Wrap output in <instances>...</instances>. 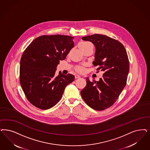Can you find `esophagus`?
<instances>
[{
	"instance_id": "1",
	"label": "esophagus",
	"mask_w": 150,
	"mask_h": 150,
	"mask_svg": "<svg viewBox=\"0 0 150 150\" xmlns=\"http://www.w3.org/2000/svg\"><path fill=\"white\" fill-rule=\"evenodd\" d=\"M75 79H78V78H80V75H75Z\"/></svg>"
}]
</instances>
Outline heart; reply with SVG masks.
Listing matches in <instances>:
<instances>
[{
    "label": "heart",
    "instance_id": "obj_1",
    "mask_svg": "<svg viewBox=\"0 0 150 150\" xmlns=\"http://www.w3.org/2000/svg\"><path fill=\"white\" fill-rule=\"evenodd\" d=\"M90 44L89 42L87 41H81L79 44V47H84L85 45H87L88 44ZM76 70L79 72H83L85 71V69L81 66H78L76 67Z\"/></svg>",
    "mask_w": 150,
    "mask_h": 150
}]
</instances>
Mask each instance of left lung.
<instances>
[{
  "label": "left lung",
  "instance_id": "1",
  "mask_svg": "<svg viewBox=\"0 0 150 150\" xmlns=\"http://www.w3.org/2000/svg\"><path fill=\"white\" fill-rule=\"evenodd\" d=\"M82 39L93 43L95 47L93 64L103 71L98 81H90L86 78V85L81 95L88 106L98 111L111 106L119 98L126 85L129 63L127 52L120 41L110 37L94 34Z\"/></svg>",
  "mask_w": 150,
  "mask_h": 150
}]
</instances>
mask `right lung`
<instances>
[{
	"mask_svg": "<svg viewBox=\"0 0 150 150\" xmlns=\"http://www.w3.org/2000/svg\"><path fill=\"white\" fill-rule=\"evenodd\" d=\"M74 47L73 37L42 35L27 47L21 57L20 83L26 98L39 109L54 106L62 97L65 88L75 80L70 74L61 71L55 76L60 60H64Z\"/></svg>",
	"mask_w": 150,
	"mask_h": 150,
	"instance_id": "right-lung-1",
	"label": "right lung"
}]
</instances>
